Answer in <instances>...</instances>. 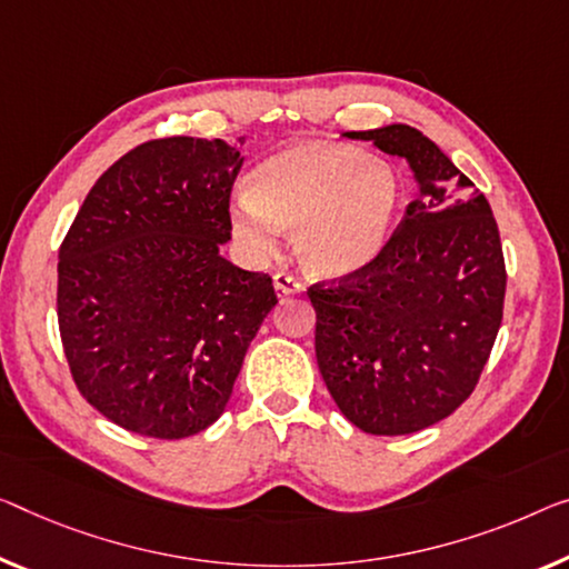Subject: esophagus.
Wrapping results in <instances>:
<instances>
[{
	"label": "esophagus",
	"mask_w": 569,
	"mask_h": 569,
	"mask_svg": "<svg viewBox=\"0 0 569 569\" xmlns=\"http://www.w3.org/2000/svg\"><path fill=\"white\" fill-rule=\"evenodd\" d=\"M274 290L279 300H287V297H295V295H302L305 287L297 277L287 274V272H277L274 274Z\"/></svg>",
	"instance_id": "esophagus-1"
}]
</instances>
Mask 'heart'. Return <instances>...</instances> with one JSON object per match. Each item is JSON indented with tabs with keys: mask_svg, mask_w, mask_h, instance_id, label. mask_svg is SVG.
Wrapping results in <instances>:
<instances>
[{
	"mask_svg": "<svg viewBox=\"0 0 569 569\" xmlns=\"http://www.w3.org/2000/svg\"><path fill=\"white\" fill-rule=\"evenodd\" d=\"M397 203L389 162L356 147L305 142L259 162L251 190L233 206V229L259 257L279 247L282 229H295L297 257L310 272L346 277L381 254Z\"/></svg>",
	"mask_w": 569,
	"mask_h": 569,
	"instance_id": "heart-1",
	"label": "heart"
}]
</instances>
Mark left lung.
I'll use <instances>...</instances> for the list:
<instances>
[{
  "mask_svg": "<svg viewBox=\"0 0 569 569\" xmlns=\"http://www.w3.org/2000/svg\"><path fill=\"white\" fill-rule=\"evenodd\" d=\"M346 137L401 157L417 198L369 267L308 290L315 356L348 422L412 435L456 412L491 356L506 295L501 236L486 196L415 127Z\"/></svg>",
  "mask_w": 569,
  "mask_h": 569,
  "instance_id": "obj_1",
  "label": "left lung"
}]
</instances>
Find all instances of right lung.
Instances as JSON below:
<instances>
[{
    "instance_id": "obj_1",
    "label": "right lung",
    "mask_w": 569,
    "mask_h": 569,
    "mask_svg": "<svg viewBox=\"0 0 569 569\" xmlns=\"http://www.w3.org/2000/svg\"><path fill=\"white\" fill-rule=\"evenodd\" d=\"M243 157L164 137L96 180L58 254V326L73 381L129 432L180 440L229 405L272 277L221 257Z\"/></svg>"
}]
</instances>
